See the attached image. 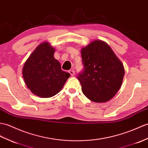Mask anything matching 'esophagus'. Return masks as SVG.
<instances>
[{
    "mask_svg": "<svg viewBox=\"0 0 148 148\" xmlns=\"http://www.w3.org/2000/svg\"><path fill=\"white\" fill-rule=\"evenodd\" d=\"M69 73H70V74L71 75H74L75 74V71H73V70H70L69 71Z\"/></svg>",
    "mask_w": 148,
    "mask_h": 148,
    "instance_id": "34e87169",
    "label": "esophagus"
}]
</instances>
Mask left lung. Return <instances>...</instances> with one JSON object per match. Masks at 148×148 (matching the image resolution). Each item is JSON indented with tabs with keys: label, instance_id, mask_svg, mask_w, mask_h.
I'll return each mask as SVG.
<instances>
[{
	"label": "left lung",
	"instance_id": "8db88e82",
	"mask_svg": "<svg viewBox=\"0 0 148 148\" xmlns=\"http://www.w3.org/2000/svg\"><path fill=\"white\" fill-rule=\"evenodd\" d=\"M83 71L79 74L83 94L97 103L111 99L120 90L124 76L122 63L108 45L95 40L81 49Z\"/></svg>",
	"mask_w": 148,
	"mask_h": 148
}]
</instances>
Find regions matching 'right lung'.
I'll return each mask as SVG.
<instances>
[{
	"label": "right lung",
	"instance_id": "obj_1",
	"mask_svg": "<svg viewBox=\"0 0 148 148\" xmlns=\"http://www.w3.org/2000/svg\"><path fill=\"white\" fill-rule=\"evenodd\" d=\"M54 52L55 49L48 42L40 43L24 65V81L38 97H53L70 77L69 73L61 69L60 62L53 57Z\"/></svg>",
	"mask_w": 148,
	"mask_h": 148
}]
</instances>
